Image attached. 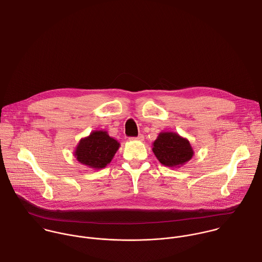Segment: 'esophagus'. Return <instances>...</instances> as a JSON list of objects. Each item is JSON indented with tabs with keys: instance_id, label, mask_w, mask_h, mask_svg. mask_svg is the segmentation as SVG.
I'll return each mask as SVG.
<instances>
[{
	"instance_id": "esophagus-1",
	"label": "esophagus",
	"mask_w": 262,
	"mask_h": 262,
	"mask_svg": "<svg viewBox=\"0 0 262 262\" xmlns=\"http://www.w3.org/2000/svg\"><path fill=\"white\" fill-rule=\"evenodd\" d=\"M130 139H131V140H136V141H143V140H144V136H143L142 134H140V135H138L137 137H131Z\"/></svg>"
}]
</instances>
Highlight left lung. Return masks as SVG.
Returning <instances> with one entry per match:
<instances>
[{"label": "left lung", "instance_id": "1", "mask_svg": "<svg viewBox=\"0 0 262 262\" xmlns=\"http://www.w3.org/2000/svg\"><path fill=\"white\" fill-rule=\"evenodd\" d=\"M152 151L166 167H180L193 156L192 147L186 138L174 132H161L152 143Z\"/></svg>", "mask_w": 262, "mask_h": 262}]
</instances>
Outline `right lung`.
I'll return each instance as SVG.
<instances>
[{
	"instance_id": "1",
	"label": "right lung",
	"mask_w": 262,
	"mask_h": 262,
	"mask_svg": "<svg viewBox=\"0 0 262 262\" xmlns=\"http://www.w3.org/2000/svg\"><path fill=\"white\" fill-rule=\"evenodd\" d=\"M120 143L111 137L106 131H93L82 138L76 147L77 160L90 168L102 169L113 160Z\"/></svg>"
}]
</instances>
